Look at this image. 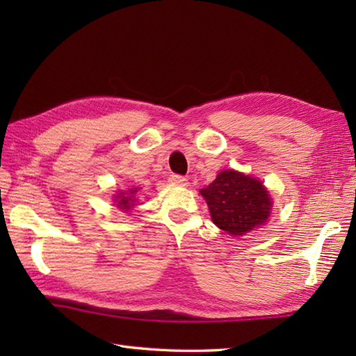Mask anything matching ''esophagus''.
<instances>
[{"label":"esophagus","mask_w":356,"mask_h":356,"mask_svg":"<svg viewBox=\"0 0 356 356\" xmlns=\"http://www.w3.org/2000/svg\"><path fill=\"white\" fill-rule=\"evenodd\" d=\"M168 180H170V184H172V185H180V186L186 185V177L179 176V174H171Z\"/></svg>","instance_id":"1"}]
</instances>
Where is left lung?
<instances>
[{
	"label": "left lung",
	"mask_w": 356,
	"mask_h": 356,
	"mask_svg": "<svg viewBox=\"0 0 356 356\" xmlns=\"http://www.w3.org/2000/svg\"><path fill=\"white\" fill-rule=\"evenodd\" d=\"M217 228L231 236H243L268 222L272 200L266 188L243 172L226 170L200 190Z\"/></svg>",
	"instance_id": "left-lung-1"
}]
</instances>
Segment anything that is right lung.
Returning a JSON list of instances; mask_svg holds the SVG:
<instances>
[{
	"label": "right lung",
	"mask_w": 356,
	"mask_h": 356,
	"mask_svg": "<svg viewBox=\"0 0 356 356\" xmlns=\"http://www.w3.org/2000/svg\"><path fill=\"white\" fill-rule=\"evenodd\" d=\"M139 190L138 188H133V190H128V191H125V193H119L118 195H115V200H116V203H118V208H120V209H125V211H128V209H131L133 207H134V202H136V193H138Z\"/></svg>",
	"instance_id": "obj_1"
}]
</instances>
